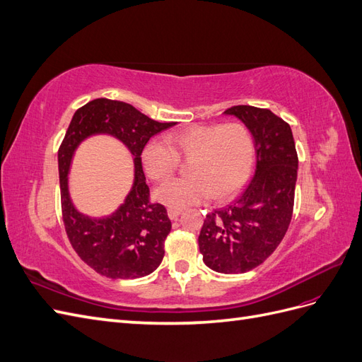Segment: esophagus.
Returning a JSON list of instances; mask_svg holds the SVG:
<instances>
[{"mask_svg":"<svg viewBox=\"0 0 362 362\" xmlns=\"http://www.w3.org/2000/svg\"><path fill=\"white\" fill-rule=\"evenodd\" d=\"M181 213H182L181 210H175V208H169V210H168V216H169L170 221H175V218H178V216Z\"/></svg>","mask_w":362,"mask_h":362,"instance_id":"1","label":"esophagus"}]
</instances>
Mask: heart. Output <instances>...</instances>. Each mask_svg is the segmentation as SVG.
Returning a JSON list of instances; mask_svg holds the SVG:
<instances>
[{
    "mask_svg": "<svg viewBox=\"0 0 362 362\" xmlns=\"http://www.w3.org/2000/svg\"><path fill=\"white\" fill-rule=\"evenodd\" d=\"M180 158L192 160L189 178L160 185L154 198L169 208L198 205L213 194L225 201L243 187L254 168L255 145L249 129L238 122L223 125H193L169 136V144L152 139L141 151L148 177L154 181L170 178Z\"/></svg>",
    "mask_w": 362,
    "mask_h": 362,
    "instance_id": "obj_1",
    "label": "heart"
}]
</instances>
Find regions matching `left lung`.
Masks as SVG:
<instances>
[{
	"label": "left lung",
	"instance_id": "8db88e82",
	"mask_svg": "<svg viewBox=\"0 0 362 362\" xmlns=\"http://www.w3.org/2000/svg\"><path fill=\"white\" fill-rule=\"evenodd\" d=\"M225 115L242 120L254 137L255 172L231 204L206 214L198 242L208 267L233 275L259 266L282 242L299 161L290 125L267 108L235 105Z\"/></svg>",
	"mask_w": 362,
	"mask_h": 362
}]
</instances>
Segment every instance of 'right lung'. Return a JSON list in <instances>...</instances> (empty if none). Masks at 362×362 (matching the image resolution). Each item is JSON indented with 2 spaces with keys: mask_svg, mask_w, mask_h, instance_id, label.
Returning <instances> with one entry per match:
<instances>
[{
  "mask_svg": "<svg viewBox=\"0 0 362 362\" xmlns=\"http://www.w3.org/2000/svg\"><path fill=\"white\" fill-rule=\"evenodd\" d=\"M140 113L122 101L100 98L75 112L59 149L62 213L69 242L78 257L103 276L134 279L154 272L164 257V240L172 223L161 204L149 202L141 168V151L152 136L173 127ZM93 135H110L129 151L135 181L124 202L110 215L93 218L76 210L69 193L74 151Z\"/></svg>",
  "mask_w": 362,
  "mask_h": 362,
  "instance_id": "obj_1",
  "label": "right lung"
}]
</instances>
